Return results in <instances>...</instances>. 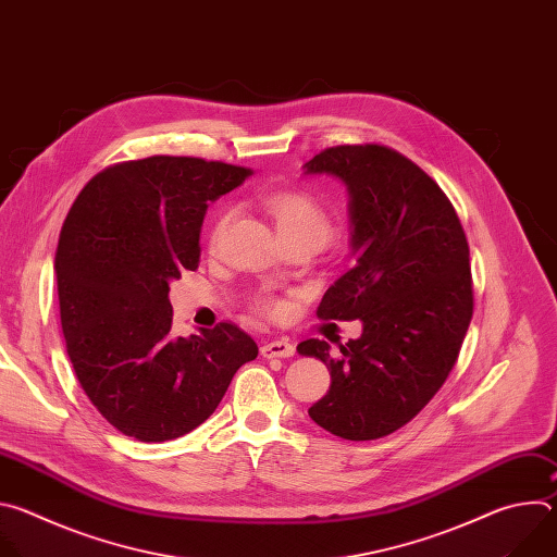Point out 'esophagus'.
Listing matches in <instances>:
<instances>
[{
  "mask_svg": "<svg viewBox=\"0 0 557 557\" xmlns=\"http://www.w3.org/2000/svg\"><path fill=\"white\" fill-rule=\"evenodd\" d=\"M260 352H262V357H267V359H288V357L295 355V346L288 344V342H284V339H275V342L262 344Z\"/></svg>",
  "mask_w": 557,
  "mask_h": 557,
  "instance_id": "obj_1",
  "label": "esophagus"
}]
</instances>
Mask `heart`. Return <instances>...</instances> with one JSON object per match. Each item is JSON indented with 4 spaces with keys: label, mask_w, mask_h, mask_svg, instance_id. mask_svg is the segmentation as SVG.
<instances>
[{
    "label": "heart",
    "mask_w": 557,
    "mask_h": 557,
    "mask_svg": "<svg viewBox=\"0 0 557 557\" xmlns=\"http://www.w3.org/2000/svg\"><path fill=\"white\" fill-rule=\"evenodd\" d=\"M269 209L275 218V224H277V231L282 237L301 235V237H312V240L324 245L333 233V224H331L326 211L306 194H299V191L275 194L269 198ZM226 220H228V215H222L218 220V224L213 226V233H211L213 240H218L220 237ZM262 306L271 312L282 310V304H277V301H264Z\"/></svg>",
    "instance_id": "heart-1"
}]
</instances>
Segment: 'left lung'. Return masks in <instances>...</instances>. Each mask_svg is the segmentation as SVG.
<instances>
[{"mask_svg": "<svg viewBox=\"0 0 557 557\" xmlns=\"http://www.w3.org/2000/svg\"><path fill=\"white\" fill-rule=\"evenodd\" d=\"M304 174L346 185L355 256L317 314L363 326L361 337L337 342V355L324 339L297 346L331 372L308 414L348 441L381 438L430 404L458 359L473 312L467 237L441 187L394 149L331 147Z\"/></svg>", "mask_w": 557, "mask_h": 557, "instance_id": "1", "label": "left lung"}]
</instances>
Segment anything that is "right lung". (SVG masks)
<instances>
[{
  "label": "right lung",
  "mask_w": 557,
  "mask_h": 557,
  "mask_svg": "<svg viewBox=\"0 0 557 557\" xmlns=\"http://www.w3.org/2000/svg\"><path fill=\"white\" fill-rule=\"evenodd\" d=\"M251 170L151 156L97 174L61 226L54 273L61 329L78 383L103 419L143 443L205 423L258 357L235 324L174 337L170 284L200 262L209 202Z\"/></svg>",
  "instance_id": "add662e5"
}]
</instances>
